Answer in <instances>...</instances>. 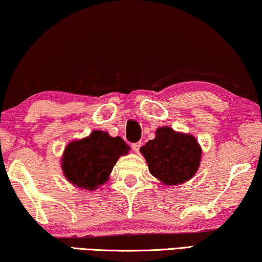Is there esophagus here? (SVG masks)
I'll return each mask as SVG.
<instances>
[{
    "label": "esophagus",
    "mask_w": 262,
    "mask_h": 262,
    "mask_svg": "<svg viewBox=\"0 0 262 262\" xmlns=\"http://www.w3.org/2000/svg\"><path fill=\"white\" fill-rule=\"evenodd\" d=\"M142 146V143H135V144H132V150H134L135 152H139V149H141Z\"/></svg>",
    "instance_id": "obj_1"
}]
</instances>
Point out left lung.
I'll use <instances>...</instances> for the list:
<instances>
[{
	"label": "left lung",
	"instance_id": "obj_1",
	"mask_svg": "<svg viewBox=\"0 0 262 262\" xmlns=\"http://www.w3.org/2000/svg\"><path fill=\"white\" fill-rule=\"evenodd\" d=\"M152 177L167 186H177L194 177L202 161V146L194 136L169 126L156 130L155 138L141 148Z\"/></svg>",
	"mask_w": 262,
	"mask_h": 262
}]
</instances>
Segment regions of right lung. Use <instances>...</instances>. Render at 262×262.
I'll return each mask as SVG.
<instances>
[{"instance_id": "right-lung-1", "label": "right lung", "mask_w": 262, "mask_h": 262, "mask_svg": "<svg viewBox=\"0 0 262 262\" xmlns=\"http://www.w3.org/2000/svg\"><path fill=\"white\" fill-rule=\"evenodd\" d=\"M128 154L120 137L94 130L82 139L70 142L64 149L60 167L70 184L85 191H94L107 182L118 159Z\"/></svg>"}]
</instances>
